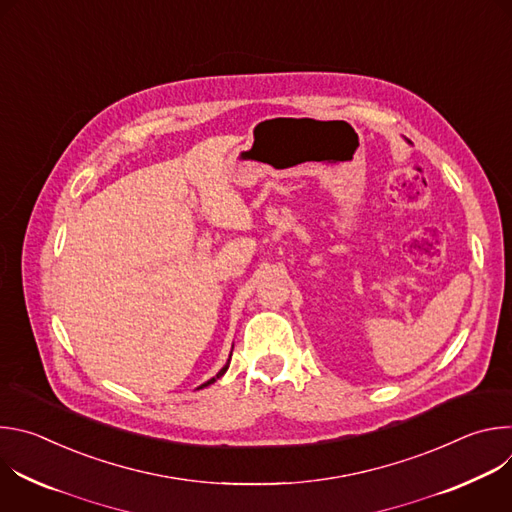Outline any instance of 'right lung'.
Here are the masks:
<instances>
[{
  "instance_id": "1",
  "label": "right lung",
  "mask_w": 512,
  "mask_h": 512,
  "mask_svg": "<svg viewBox=\"0 0 512 512\" xmlns=\"http://www.w3.org/2000/svg\"><path fill=\"white\" fill-rule=\"evenodd\" d=\"M229 362H231V356H229V360H227V364H225V367H223V369H221V371H218V373H216V377H212V379H210V381H206V383H204V385H200V387H198V389H204V387H208V385H212V383H214V381H216V379H221V377H223V375H225V373H227V369H229Z\"/></svg>"
}]
</instances>
